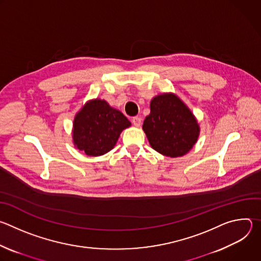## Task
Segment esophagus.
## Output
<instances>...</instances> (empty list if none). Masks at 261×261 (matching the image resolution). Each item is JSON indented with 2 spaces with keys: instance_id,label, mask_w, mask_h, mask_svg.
I'll use <instances>...</instances> for the list:
<instances>
[{
  "instance_id": "34e87169",
  "label": "esophagus",
  "mask_w": 261,
  "mask_h": 261,
  "mask_svg": "<svg viewBox=\"0 0 261 261\" xmlns=\"http://www.w3.org/2000/svg\"><path fill=\"white\" fill-rule=\"evenodd\" d=\"M132 123L134 126L139 127L141 125V119L138 117H134V118H132Z\"/></svg>"
}]
</instances>
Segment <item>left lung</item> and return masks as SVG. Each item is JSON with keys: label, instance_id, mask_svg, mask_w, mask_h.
<instances>
[{"label": "left lung", "instance_id": "1", "mask_svg": "<svg viewBox=\"0 0 261 261\" xmlns=\"http://www.w3.org/2000/svg\"><path fill=\"white\" fill-rule=\"evenodd\" d=\"M151 113L142 129L151 146L158 153L176 158L187 154L199 136V125L176 95L161 94L151 101Z\"/></svg>", "mask_w": 261, "mask_h": 261}]
</instances>
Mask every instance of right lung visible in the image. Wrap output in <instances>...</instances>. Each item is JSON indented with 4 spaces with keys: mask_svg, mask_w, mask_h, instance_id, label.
Instances as JSON below:
<instances>
[{
    "mask_svg": "<svg viewBox=\"0 0 261 261\" xmlns=\"http://www.w3.org/2000/svg\"><path fill=\"white\" fill-rule=\"evenodd\" d=\"M130 126L121 111L105 100H91L74 118L73 142L88 156H101L113 150L122 131Z\"/></svg>",
    "mask_w": 261,
    "mask_h": 261,
    "instance_id": "1",
    "label": "right lung"
}]
</instances>
